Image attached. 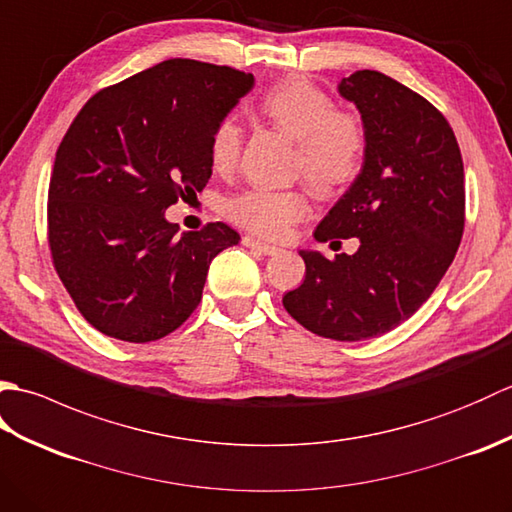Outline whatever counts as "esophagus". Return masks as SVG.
Here are the masks:
<instances>
[{"instance_id": "34e87169", "label": "esophagus", "mask_w": 512, "mask_h": 512, "mask_svg": "<svg viewBox=\"0 0 512 512\" xmlns=\"http://www.w3.org/2000/svg\"><path fill=\"white\" fill-rule=\"evenodd\" d=\"M242 244L244 246H248V248H255V250H262L264 255H277L279 253V246H273V244H266V242H262V239H255V237H250V235H246V237H242Z\"/></svg>"}]
</instances>
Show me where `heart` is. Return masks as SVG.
Returning a JSON list of instances; mask_svg holds the SVG:
<instances>
[{
	"mask_svg": "<svg viewBox=\"0 0 512 512\" xmlns=\"http://www.w3.org/2000/svg\"><path fill=\"white\" fill-rule=\"evenodd\" d=\"M259 110L288 138L297 140L295 171L314 189L336 191L347 187L363 167L365 132L358 118L336 112L328 92L301 76L275 83L259 103ZM242 151V129L224 121L211 140V165L228 173ZM310 200L301 189H248L228 202V217L246 231L281 239L292 224L308 215Z\"/></svg>",
	"mask_w": 512,
	"mask_h": 512,
	"instance_id": "b5f03b06",
	"label": "heart"
}]
</instances>
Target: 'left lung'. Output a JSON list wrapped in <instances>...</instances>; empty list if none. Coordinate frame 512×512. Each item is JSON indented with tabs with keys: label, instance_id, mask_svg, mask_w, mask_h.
<instances>
[{
	"label": "left lung",
	"instance_id": "1",
	"mask_svg": "<svg viewBox=\"0 0 512 512\" xmlns=\"http://www.w3.org/2000/svg\"><path fill=\"white\" fill-rule=\"evenodd\" d=\"M339 94L361 112L367 147L314 239L361 246L334 259L299 250L306 279L284 308L325 339L365 341L407 321L449 270L464 233V165L447 118L391 76L358 70Z\"/></svg>",
	"mask_w": 512,
	"mask_h": 512
}]
</instances>
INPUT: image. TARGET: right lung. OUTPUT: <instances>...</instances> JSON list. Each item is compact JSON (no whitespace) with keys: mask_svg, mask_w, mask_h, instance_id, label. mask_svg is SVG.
I'll use <instances>...</instances> for the list:
<instances>
[{"mask_svg":"<svg viewBox=\"0 0 512 512\" xmlns=\"http://www.w3.org/2000/svg\"><path fill=\"white\" fill-rule=\"evenodd\" d=\"M253 74L169 59L96 92L54 158L48 242L57 275L96 330L167 336L202 299L211 259L239 242L224 222L178 233L165 211L209 182L211 140Z\"/></svg>","mask_w":512,"mask_h":512,"instance_id":"obj_1","label":"right lung"}]
</instances>
